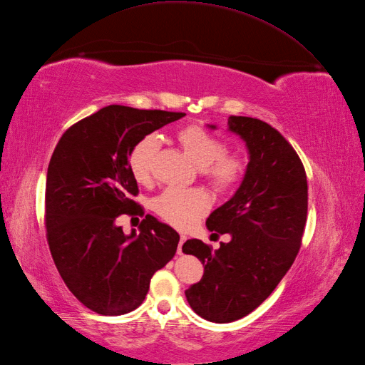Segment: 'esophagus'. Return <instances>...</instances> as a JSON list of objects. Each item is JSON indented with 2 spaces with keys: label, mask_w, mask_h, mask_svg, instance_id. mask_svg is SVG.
<instances>
[{
  "label": "esophagus",
  "mask_w": 365,
  "mask_h": 365,
  "mask_svg": "<svg viewBox=\"0 0 365 365\" xmlns=\"http://www.w3.org/2000/svg\"><path fill=\"white\" fill-rule=\"evenodd\" d=\"M185 240H187V237H185V235H181L180 237V243H178V254H182V245L185 243Z\"/></svg>",
  "instance_id": "esophagus-1"
}]
</instances>
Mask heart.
Here are the masks:
<instances>
[{
    "label": "heart",
    "mask_w": 365,
    "mask_h": 365,
    "mask_svg": "<svg viewBox=\"0 0 365 365\" xmlns=\"http://www.w3.org/2000/svg\"><path fill=\"white\" fill-rule=\"evenodd\" d=\"M185 153L201 165V173L218 192H226L240 182L245 173V159L237 153H226V142L201 125H189L178 131ZM159 148L156 135L140 138L128 155V167L138 182L145 184L153 176V163ZM152 209L168 223L185 229L210 209V198L200 187L164 189L152 200Z\"/></svg>",
    "instance_id": "obj_1"
}]
</instances>
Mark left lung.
Wrapping results in <instances>:
<instances>
[{
  "instance_id": "obj_1",
  "label": "left lung",
  "mask_w": 365,
  "mask_h": 365,
  "mask_svg": "<svg viewBox=\"0 0 365 365\" xmlns=\"http://www.w3.org/2000/svg\"><path fill=\"white\" fill-rule=\"evenodd\" d=\"M227 125L246 142L250 164L234 197L206 225L232 240L217 251L197 238L182 245L204 264L185 297L195 313L217 324L252 313L279 285L300 250L308 212L307 173L289 142L260 119L229 115Z\"/></svg>"
}]
</instances>
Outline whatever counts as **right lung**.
<instances>
[{
    "label": "right lung",
    "instance_id": "obj_1",
    "mask_svg": "<svg viewBox=\"0 0 365 365\" xmlns=\"http://www.w3.org/2000/svg\"><path fill=\"white\" fill-rule=\"evenodd\" d=\"M184 113L110 105L71 125L52 153L44 221L51 255L78 302L97 314L120 316L144 302L153 274L173 259L180 235L152 215L139 234L115 220L144 210L133 197L128 167L136 142Z\"/></svg>",
    "mask_w": 365,
    "mask_h": 365
}]
</instances>
